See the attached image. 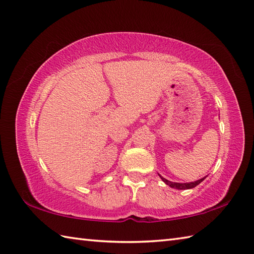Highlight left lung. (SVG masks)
I'll return each mask as SVG.
<instances>
[{
  "label": "left lung",
  "instance_id": "obj_1",
  "mask_svg": "<svg viewBox=\"0 0 254 254\" xmlns=\"http://www.w3.org/2000/svg\"><path fill=\"white\" fill-rule=\"evenodd\" d=\"M160 176V175H159ZM160 178H161V180H163L167 186H169V187H171V188H174V189H178V190H187V189H192V188H194V187H196L197 185H199V183H201L205 178L206 177H204V178H202V179H199V180H197V181H194V182H189V183H178V182H171V181H169V180H167V179H165V178H163L160 176Z\"/></svg>",
  "mask_w": 254,
  "mask_h": 254
}]
</instances>
